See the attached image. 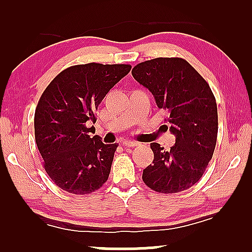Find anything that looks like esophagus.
Returning <instances> with one entry per match:
<instances>
[{"label":"esophagus","mask_w":252,"mask_h":252,"mask_svg":"<svg viewBox=\"0 0 252 252\" xmlns=\"http://www.w3.org/2000/svg\"><path fill=\"white\" fill-rule=\"evenodd\" d=\"M138 145H139V143H137V141H130V140L123 141V146L125 147H136Z\"/></svg>","instance_id":"34e87169"}]
</instances>
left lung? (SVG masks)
<instances>
[{
	"instance_id": "left-lung-1",
	"label": "left lung",
	"mask_w": 252,
	"mask_h": 252,
	"mask_svg": "<svg viewBox=\"0 0 252 252\" xmlns=\"http://www.w3.org/2000/svg\"><path fill=\"white\" fill-rule=\"evenodd\" d=\"M132 76L169 113L176 144L169 151L152 143L153 164L143 171L146 185L158 193H178L201 179L212 158L218 133L215 95L203 77L183 58H155L138 63Z\"/></svg>"
}]
</instances>
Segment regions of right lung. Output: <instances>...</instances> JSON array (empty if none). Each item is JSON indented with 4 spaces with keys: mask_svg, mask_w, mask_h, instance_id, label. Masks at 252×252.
<instances>
[{
    "mask_svg": "<svg viewBox=\"0 0 252 252\" xmlns=\"http://www.w3.org/2000/svg\"><path fill=\"white\" fill-rule=\"evenodd\" d=\"M131 66L90 63L60 72L42 94L35 109V141L52 182L83 195L107 182L118 144L91 137L95 111Z\"/></svg>",
    "mask_w": 252,
    "mask_h": 252,
    "instance_id": "obj_1",
    "label": "right lung"
}]
</instances>
